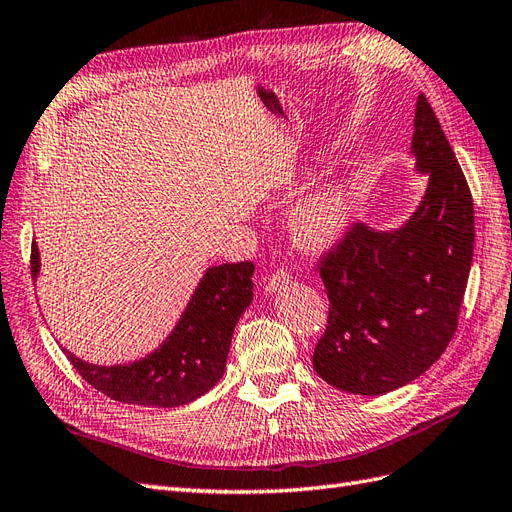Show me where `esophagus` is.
I'll use <instances>...</instances> for the list:
<instances>
[{
    "label": "esophagus",
    "mask_w": 512,
    "mask_h": 512,
    "mask_svg": "<svg viewBox=\"0 0 512 512\" xmlns=\"http://www.w3.org/2000/svg\"><path fill=\"white\" fill-rule=\"evenodd\" d=\"M260 286H263L265 293H278L280 289H284V286H289V273H286L284 269L273 271L271 276L260 280Z\"/></svg>",
    "instance_id": "34e87169"
}]
</instances>
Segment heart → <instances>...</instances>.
<instances>
[{
  "instance_id": "heart-1",
  "label": "heart",
  "mask_w": 512,
  "mask_h": 512,
  "mask_svg": "<svg viewBox=\"0 0 512 512\" xmlns=\"http://www.w3.org/2000/svg\"><path fill=\"white\" fill-rule=\"evenodd\" d=\"M350 213V189L341 180L306 193L289 215V232L297 247L321 249L341 234Z\"/></svg>"
}]
</instances>
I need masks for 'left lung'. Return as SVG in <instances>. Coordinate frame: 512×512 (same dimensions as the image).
Wrapping results in <instances>:
<instances>
[{
	"label": "left lung",
	"mask_w": 512,
	"mask_h": 512,
	"mask_svg": "<svg viewBox=\"0 0 512 512\" xmlns=\"http://www.w3.org/2000/svg\"><path fill=\"white\" fill-rule=\"evenodd\" d=\"M410 154L428 176L404 226L356 223L319 260L330 299L313 365L336 389L384 395L441 358L458 328L473 260V199L428 99L419 95Z\"/></svg>",
	"instance_id": "obj_1"
}]
</instances>
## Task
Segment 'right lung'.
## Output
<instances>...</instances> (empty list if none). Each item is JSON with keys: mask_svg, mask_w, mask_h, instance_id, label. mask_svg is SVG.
<instances>
[{"mask_svg": "<svg viewBox=\"0 0 512 512\" xmlns=\"http://www.w3.org/2000/svg\"><path fill=\"white\" fill-rule=\"evenodd\" d=\"M39 278L36 243L30 258ZM254 265L210 267L199 280L176 328L152 354L126 365H93L62 350L80 376L110 400L149 408H176L208 393L226 371L232 332L254 297Z\"/></svg>", "mask_w": 512, "mask_h": 512, "instance_id": "obj_1", "label": "right lung"}]
</instances>
